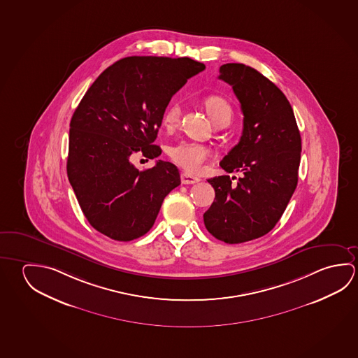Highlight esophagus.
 <instances>
[{"label":"esophagus","mask_w":358,"mask_h":358,"mask_svg":"<svg viewBox=\"0 0 358 358\" xmlns=\"http://www.w3.org/2000/svg\"><path fill=\"white\" fill-rule=\"evenodd\" d=\"M181 182L183 185H194V183L199 182V177L192 176L189 173H186V172H182Z\"/></svg>","instance_id":"1"}]
</instances>
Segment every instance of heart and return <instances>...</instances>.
<instances>
[{"instance_id": "heart-1", "label": "heart", "mask_w": 358, "mask_h": 358, "mask_svg": "<svg viewBox=\"0 0 358 358\" xmlns=\"http://www.w3.org/2000/svg\"><path fill=\"white\" fill-rule=\"evenodd\" d=\"M205 107L213 122L221 118H231L232 108L229 102L220 96H208L205 99ZM181 116V107L178 103H171L164 110L162 126L166 129L176 127ZM210 148L199 142L181 141L169 148L171 159L183 170L196 173L203 167L210 157Z\"/></svg>"}]
</instances>
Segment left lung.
Returning <instances> with one entry per match:
<instances>
[{
    "label": "left lung",
    "mask_w": 358,
    "mask_h": 358,
    "mask_svg": "<svg viewBox=\"0 0 358 358\" xmlns=\"http://www.w3.org/2000/svg\"><path fill=\"white\" fill-rule=\"evenodd\" d=\"M220 80L232 86L243 113L240 142L220 166L241 172L207 180L215 201L205 212L207 231L226 243H242L268 234L280 221L299 181L301 135L281 90L243 64L220 67Z\"/></svg>",
    "instance_id": "left-lung-1"
}]
</instances>
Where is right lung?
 Wrapping results in <instances>:
<instances>
[{
    "label": "right lung",
    "instance_id": "1",
    "mask_svg": "<svg viewBox=\"0 0 358 358\" xmlns=\"http://www.w3.org/2000/svg\"><path fill=\"white\" fill-rule=\"evenodd\" d=\"M205 65L188 59L124 57L88 88L71 118L67 176L90 224L116 241L147 234L164 197L181 183L175 164L140 171L134 153L156 159L152 145L172 96Z\"/></svg>",
    "mask_w": 358,
    "mask_h": 358
}]
</instances>
